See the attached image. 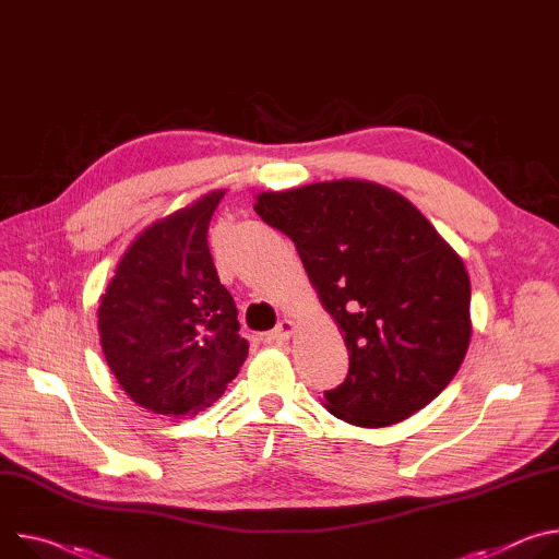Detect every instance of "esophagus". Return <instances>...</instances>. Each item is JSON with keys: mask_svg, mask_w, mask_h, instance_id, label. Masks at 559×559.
<instances>
[{"mask_svg": "<svg viewBox=\"0 0 559 559\" xmlns=\"http://www.w3.org/2000/svg\"><path fill=\"white\" fill-rule=\"evenodd\" d=\"M295 322H290V320H282L271 333H266V342L271 344V342H288L293 335H295Z\"/></svg>", "mask_w": 559, "mask_h": 559, "instance_id": "34e87169", "label": "esophagus"}]
</instances>
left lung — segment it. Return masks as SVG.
I'll use <instances>...</instances> for the list:
<instances>
[{"label": "left lung", "instance_id": "obj_1", "mask_svg": "<svg viewBox=\"0 0 559 559\" xmlns=\"http://www.w3.org/2000/svg\"><path fill=\"white\" fill-rule=\"evenodd\" d=\"M255 213L295 241L344 335L350 366L324 393L329 413L382 428L449 386L473 333L471 280L404 195L376 181L335 179L260 193Z\"/></svg>", "mask_w": 559, "mask_h": 559}]
</instances>
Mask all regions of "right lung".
<instances>
[{
	"label": "right lung",
	"mask_w": 559,
	"mask_h": 559,
	"mask_svg": "<svg viewBox=\"0 0 559 559\" xmlns=\"http://www.w3.org/2000/svg\"><path fill=\"white\" fill-rule=\"evenodd\" d=\"M211 191L144 228L99 297L108 368L127 395L159 415H195L239 373L248 342L209 251Z\"/></svg>",
	"instance_id": "1"
}]
</instances>
